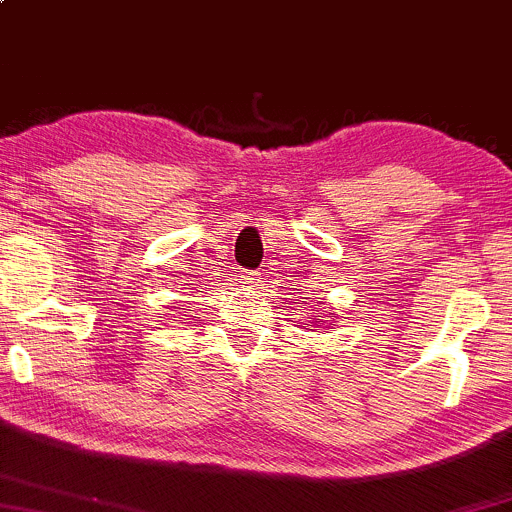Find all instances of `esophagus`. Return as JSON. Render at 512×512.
<instances>
[{
    "label": "esophagus",
    "mask_w": 512,
    "mask_h": 512,
    "mask_svg": "<svg viewBox=\"0 0 512 512\" xmlns=\"http://www.w3.org/2000/svg\"><path fill=\"white\" fill-rule=\"evenodd\" d=\"M258 276H261V273L258 271H239V283H244V285H254V283H258Z\"/></svg>",
    "instance_id": "34e87169"
}]
</instances>
